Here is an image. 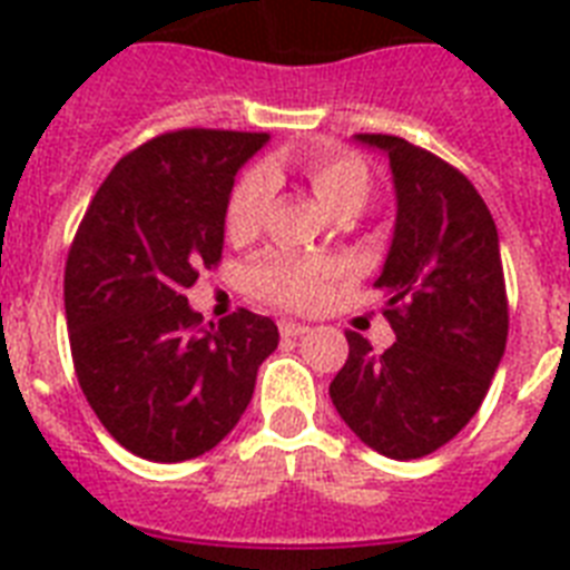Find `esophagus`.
Listing matches in <instances>:
<instances>
[{
    "mask_svg": "<svg viewBox=\"0 0 570 570\" xmlns=\"http://www.w3.org/2000/svg\"><path fill=\"white\" fill-rule=\"evenodd\" d=\"M307 331H311V325H304V322H293V320L281 322V334H284V337H302V334H307Z\"/></svg>",
    "mask_w": 570,
    "mask_h": 570,
    "instance_id": "esophagus-1",
    "label": "esophagus"
}]
</instances>
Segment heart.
<instances>
[{"instance_id":"b5f03b06","label":"heart","mask_w":570,"mask_h":570,"mask_svg":"<svg viewBox=\"0 0 570 570\" xmlns=\"http://www.w3.org/2000/svg\"><path fill=\"white\" fill-rule=\"evenodd\" d=\"M289 165L311 183L313 195L334 215L361 213L370 197V168L357 154L334 145H307L289 156ZM281 163H268L263 171H248L233 186L224 206V233L233 242L254 239L266 218L272 183ZM343 266L337 259L304 257L293 250H268L245 272V286L263 302L289 311H311L328 298L331 284Z\"/></svg>"}]
</instances>
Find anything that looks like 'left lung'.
Listing matches in <instances>:
<instances>
[{
  "label": "left lung",
  "instance_id": "8db88e82",
  "mask_svg": "<svg viewBox=\"0 0 570 570\" xmlns=\"http://www.w3.org/2000/svg\"><path fill=\"white\" fill-rule=\"evenodd\" d=\"M384 150L396 186V230L375 289L396 343L375 355L346 331L348 357L331 402L387 459H423L470 423L509 337L497 224L473 183L399 136L361 132Z\"/></svg>",
  "mask_w": 570,
  "mask_h": 570
}]
</instances>
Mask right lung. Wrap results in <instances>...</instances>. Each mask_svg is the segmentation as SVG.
<instances>
[{
  "mask_svg": "<svg viewBox=\"0 0 570 570\" xmlns=\"http://www.w3.org/2000/svg\"><path fill=\"white\" fill-rule=\"evenodd\" d=\"M266 132L174 129L120 159L85 209L65 266L76 379L138 459L186 461L245 414L277 325L239 307L218 325L186 289L222 263L233 177Z\"/></svg>",
  "mask_w": 570,
  "mask_h": 570,
  "instance_id": "add662e5",
  "label": "right lung"
}]
</instances>
